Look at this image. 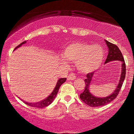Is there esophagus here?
Here are the masks:
<instances>
[{
	"mask_svg": "<svg viewBox=\"0 0 134 134\" xmlns=\"http://www.w3.org/2000/svg\"><path fill=\"white\" fill-rule=\"evenodd\" d=\"M76 74H75V73L71 72L70 74H69V76H68L67 79L68 80H73L76 79Z\"/></svg>",
	"mask_w": 134,
	"mask_h": 134,
	"instance_id": "34e87169",
	"label": "esophagus"
}]
</instances>
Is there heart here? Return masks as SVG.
Returning a JSON list of instances; mask_svg holds the SVG:
<instances>
[{"label": "heart", "instance_id": "1", "mask_svg": "<svg viewBox=\"0 0 134 134\" xmlns=\"http://www.w3.org/2000/svg\"><path fill=\"white\" fill-rule=\"evenodd\" d=\"M63 57L69 62H76L77 68L83 72H90L100 66L104 57V51L99 44L74 42L65 47ZM64 64L66 62L62 59Z\"/></svg>", "mask_w": 134, "mask_h": 134}]
</instances>
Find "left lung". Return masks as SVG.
<instances>
[{
  "label": "left lung",
  "instance_id": "1",
  "mask_svg": "<svg viewBox=\"0 0 134 134\" xmlns=\"http://www.w3.org/2000/svg\"><path fill=\"white\" fill-rule=\"evenodd\" d=\"M106 44L109 48V54H108L107 59H106L105 63H107L108 62L111 61H120L122 64V69H121V77L120 82H119L118 85L117 86L116 88L113 91L112 94H111L110 96L104 97V98H98L93 96L91 94L89 91V86L90 85V83L92 80L94 75V72H90L87 74V78L84 80L85 83V90L80 94V98L82 101L89 105L90 107H98L100 106H104L106 104L111 102L113 99H115L118 96V94L120 93V91L121 88L122 83L126 77V64L124 62V59L122 56V54L121 52L118 47L114 44L110 43L107 40H105Z\"/></svg>",
  "mask_w": 134,
  "mask_h": 134
}]
</instances>
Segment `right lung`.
Masks as SVG:
<instances>
[{
  "label": "right lung",
  "instance_id": "1",
  "mask_svg": "<svg viewBox=\"0 0 134 134\" xmlns=\"http://www.w3.org/2000/svg\"><path fill=\"white\" fill-rule=\"evenodd\" d=\"M26 43V41L23 42V43L20 44L19 45H18L17 47H16V48L14 49V50L16 49L18 47H21L22 45ZM66 80V78H61L59 80H58L57 83V85L55 87V88L54 90V91H52V93L49 95V96L47 97V98H46L45 99H44L42 100V101L38 102H36V103H29V102H25L24 101V102L27 105H28L29 106H31V107H37V108H44L47 107L49 105L52 103V102L54 101L55 98L56 97V95L57 94V93L58 90H59V88L62 84H63L64 82H65Z\"/></svg>",
  "mask_w": 134,
  "mask_h": 134
}]
</instances>
